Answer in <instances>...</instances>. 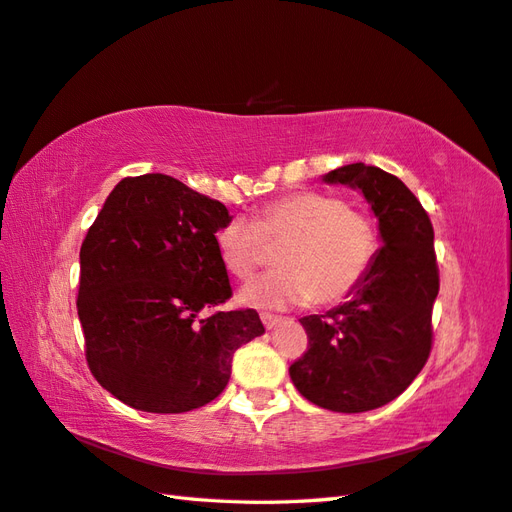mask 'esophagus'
Here are the masks:
<instances>
[{
	"label": "esophagus",
	"mask_w": 512,
	"mask_h": 512,
	"mask_svg": "<svg viewBox=\"0 0 512 512\" xmlns=\"http://www.w3.org/2000/svg\"><path fill=\"white\" fill-rule=\"evenodd\" d=\"M260 320H263L265 328H276L280 324V317L271 313H260Z\"/></svg>",
	"instance_id": "1"
}]
</instances>
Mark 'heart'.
I'll return each mask as SVG.
<instances>
[{
  "label": "heart",
  "instance_id": "obj_1",
  "mask_svg": "<svg viewBox=\"0 0 512 512\" xmlns=\"http://www.w3.org/2000/svg\"><path fill=\"white\" fill-rule=\"evenodd\" d=\"M274 274L249 285L241 300L256 306H287L313 300L335 304L355 291L377 256V227L366 212L315 190L289 192L263 203L254 221L234 217L217 232L227 274L252 280L278 247Z\"/></svg>",
  "mask_w": 512,
  "mask_h": 512
}]
</instances>
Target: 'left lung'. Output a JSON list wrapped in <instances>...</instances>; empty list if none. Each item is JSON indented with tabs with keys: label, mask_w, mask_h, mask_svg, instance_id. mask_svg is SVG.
Returning <instances> with one entry per match:
<instances>
[{
	"label": "left lung",
	"mask_w": 512,
	"mask_h": 512,
	"mask_svg": "<svg viewBox=\"0 0 512 512\" xmlns=\"http://www.w3.org/2000/svg\"><path fill=\"white\" fill-rule=\"evenodd\" d=\"M324 179L363 192L383 247L348 302L302 317L309 344L289 374L306 401L357 414L396 399L429 359L440 289L434 227L414 192L377 166L348 164Z\"/></svg>",
	"instance_id": "8db88e82"
}]
</instances>
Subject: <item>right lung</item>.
Masks as SVG:
<instances>
[{
	"instance_id": "1",
	"label": "right lung",
	"mask_w": 512,
	"mask_h": 512,
	"mask_svg": "<svg viewBox=\"0 0 512 512\" xmlns=\"http://www.w3.org/2000/svg\"><path fill=\"white\" fill-rule=\"evenodd\" d=\"M221 201L162 173L124 177L81 245L78 320L94 379L135 410L181 414L214 401L238 346L265 333L232 298L217 249Z\"/></svg>"
}]
</instances>
